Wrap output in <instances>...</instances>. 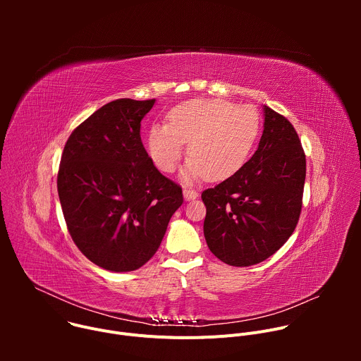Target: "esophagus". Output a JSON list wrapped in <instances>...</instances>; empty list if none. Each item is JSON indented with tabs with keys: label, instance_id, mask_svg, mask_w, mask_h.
<instances>
[{
	"label": "esophagus",
	"instance_id": "esophagus-1",
	"mask_svg": "<svg viewBox=\"0 0 361 361\" xmlns=\"http://www.w3.org/2000/svg\"><path fill=\"white\" fill-rule=\"evenodd\" d=\"M183 194H184V200L185 201H191V200H195L198 197V192L195 190L187 188V187L183 190Z\"/></svg>",
	"mask_w": 361,
	"mask_h": 361
}]
</instances>
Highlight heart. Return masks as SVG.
<instances>
[{
    "label": "heart",
    "instance_id": "heart-1",
    "mask_svg": "<svg viewBox=\"0 0 361 361\" xmlns=\"http://www.w3.org/2000/svg\"><path fill=\"white\" fill-rule=\"evenodd\" d=\"M260 124V114L251 106H235L224 99H188L167 114V124L149 128L147 148L154 164L173 173L183 157L184 144H188L190 159L183 178L221 181L245 164L259 138Z\"/></svg>",
    "mask_w": 361,
    "mask_h": 361
}]
</instances>
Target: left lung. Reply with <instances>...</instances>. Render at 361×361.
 <instances>
[{
	"mask_svg": "<svg viewBox=\"0 0 361 361\" xmlns=\"http://www.w3.org/2000/svg\"><path fill=\"white\" fill-rule=\"evenodd\" d=\"M304 180L305 156L294 127L264 106V130L252 157L234 176L201 194L210 251L234 267L269 259L298 223Z\"/></svg>",
	"mask_w": 361,
	"mask_h": 361,
	"instance_id": "1",
	"label": "left lung"
}]
</instances>
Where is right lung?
I'll list each match as a JSON object with an SVG mask.
<instances>
[{"mask_svg":"<svg viewBox=\"0 0 361 361\" xmlns=\"http://www.w3.org/2000/svg\"><path fill=\"white\" fill-rule=\"evenodd\" d=\"M156 99L120 98L81 123L64 147L57 188L67 228L90 262L114 273L159 250L183 190L154 166L140 127Z\"/></svg>","mask_w":361,"mask_h":361,"instance_id":"add662e5","label":"right lung"}]
</instances>
